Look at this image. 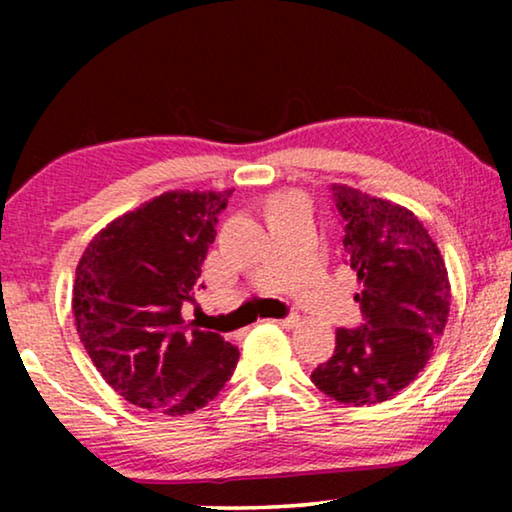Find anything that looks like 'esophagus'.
<instances>
[{
  "instance_id": "obj_1",
  "label": "esophagus",
  "mask_w": 512,
  "mask_h": 512,
  "mask_svg": "<svg viewBox=\"0 0 512 512\" xmlns=\"http://www.w3.org/2000/svg\"><path fill=\"white\" fill-rule=\"evenodd\" d=\"M272 324H279V326H284V328H293V326H296V324H298V317H293V314H291V317H284V319H275V321H272Z\"/></svg>"
}]
</instances>
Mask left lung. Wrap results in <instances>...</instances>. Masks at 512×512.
Returning a JSON list of instances; mask_svg holds the SVG:
<instances>
[{
	"mask_svg": "<svg viewBox=\"0 0 512 512\" xmlns=\"http://www.w3.org/2000/svg\"><path fill=\"white\" fill-rule=\"evenodd\" d=\"M345 228V263L356 272L363 324L335 331V352L312 382L347 405L394 398L422 373L450 314L443 256L410 209L333 184Z\"/></svg>",
	"mask_w": 512,
	"mask_h": 512,
	"instance_id": "8db88e82",
	"label": "left lung"
}]
</instances>
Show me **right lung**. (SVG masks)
Returning a JSON list of instances; mask_svg holds the SVG:
<instances>
[{
	"mask_svg": "<svg viewBox=\"0 0 512 512\" xmlns=\"http://www.w3.org/2000/svg\"><path fill=\"white\" fill-rule=\"evenodd\" d=\"M230 195L167 191L118 216L83 251L76 331L109 387L137 408L172 417L205 408L237 366V347L181 317Z\"/></svg>",
	"mask_w": 512,
	"mask_h": 512,
	"instance_id": "obj_1",
	"label": "right lung"
}]
</instances>
